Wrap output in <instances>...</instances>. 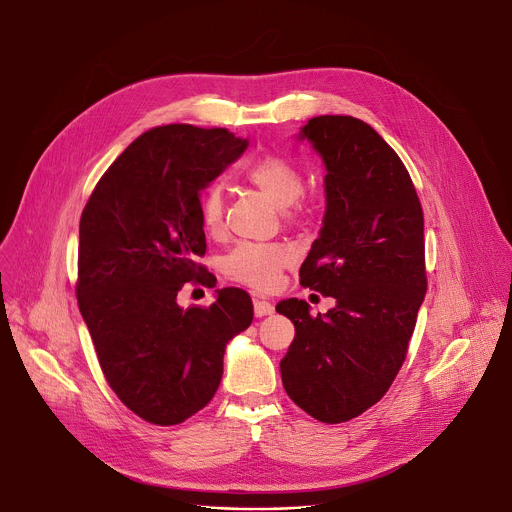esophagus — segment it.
Wrapping results in <instances>:
<instances>
[{"mask_svg":"<svg viewBox=\"0 0 512 512\" xmlns=\"http://www.w3.org/2000/svg\"><path fill=\"white\" fill-rule=\"evenodd\" d=\"M253 312L257 318H263V316H271L275 312L273 304L271 302H265V300H253Z\"/></svg>","mask_w":512,"mask_h":512,"instance_id":"esophagus-1","label":"esophagus"}]
</instances>
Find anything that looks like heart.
<instances>
[{
	"instance_id": "b5f03b06",
	"label": "heart",
	"mask_w": 512,
	"mask_h": 512,
	"mask_svg": "<svg viewBox=\"0 0 512 512\" xmlns=\"http://www.w3.org/2000/svg\"><path fill=\"white\" fill-rule=\"evenodd\" d=\"M245 178L269 196L279 208L294 206L304 190V174L296 164L279 156H265L253 162ZM225 196L221 184H210L200 200L202 225L208 233L223 227ZM291 216V214H289ZM291 251L279 243H241L223 261L225 273L255 289H271L279 279V271L289 265Z\"/></svg>"
}]
</instances>
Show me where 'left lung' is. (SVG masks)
<instances>
[{"label":"left lung","mask_w":512,"mask_h":512,"mask_svg":"<svg viewBox=\"0 0 512 512\" xmlns=\"http://www.w3.org/2000/svg\"><path fill=\"white\" fill-rule=\"evenodd\" d=\"M298 139L326 166L324 221L300 277L336 306L314 318L304 300L277 304L296 326L279 369L291 401L342 423L373 407L405 360L427 289L423 210L403 162L369 123L320 115Z\"/></svg>","instance_id":"obj_1"}]
</instances>
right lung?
I'll return each mask as SVG.
<instances>
[{
    "instance_id": "1",
    "label": "right lung",
    "mask_w": 512,
    "mask_h": 512,
    "mask_svg": "<svg viewBox=\"0 0 512 512\" xmlns=\"http://www.w3.org/2000/svg\"><path fill=\"white\" fill-rule=\"evenodd\" d=\"M247 145L227 129L154 127L111 164L83 210L79 308L109 387L150 423L176 425L208 405L227 344L253 322L239 287L216 289L208 308L176 300L204 271L200 190Z\"/></svg>"
}]
</instances>
